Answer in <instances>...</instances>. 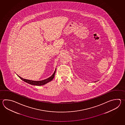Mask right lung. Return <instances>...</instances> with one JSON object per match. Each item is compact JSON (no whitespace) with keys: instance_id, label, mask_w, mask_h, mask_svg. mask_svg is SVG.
<instances>
[{"instance_id":"obj_1","label":"right lung","mask_w":125,"mask_h":125,"mask_svg":"<svg viewBox=\"0 0 125 125\" xmlns=\"http://www.w3.org/2000/svg\"><path fill=\"white\" fill-rule=\"evenodd\" d=\"M56 71V69L55 70V71L54 72L53 74H52L50 77L48 78V79H45L42 81H31L29 80H27V79H23V78L21 77V76H19V77L21 78V80H22L24 82H26L27 83H28L29 84H31V85H39V86H41L42 85L46 84L47 83H48L49 82H51V81L52 80V79H53L54 77L55 76V73Z\"/></svg>"}]
</instances>
